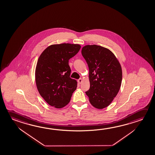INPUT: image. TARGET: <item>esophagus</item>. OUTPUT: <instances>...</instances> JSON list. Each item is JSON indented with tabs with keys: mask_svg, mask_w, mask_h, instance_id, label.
Here are the masks:
<instances>
[{
	"mask_svg": "<svg viewBox=\"0 0 155 155\" xmlns=\"http://www.w3.org/2000/svg\"><path fill=\"white\" fill-rule=\"evenodd\" d=\"M82 82H83V79H79L78 80V83L79 84H81Z\"/></svg>",
	"mask_w": 155,
	"mask_h": 155,
	"instance_id": "1",
	"label": "esophagus"
}]
</instances>
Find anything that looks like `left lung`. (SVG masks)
Masks as SVG:
<instances>
[{"label": "left lung", "instance_id": "8db88e82", "mask_svg": "<svg viewBox=\"0 0 155 155\" xmlns=\"http://www.w3.org/2000/svg\"><path fill=\"white\" fill-rule=\"evenodd\" d=\"M81 54L89 69L90 87L85 93L93 107L104 109L111 103L120 88L121 65L111 51L101 46H84Z\"/></svg>", "mask_w": 155, "mask_h": 155}]
</instances>
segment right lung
<instances>
[{"label": "right lung", "instance_id": "right-lung-1", "mask_svg": "<svg viewBox=\"0 0 155 155\" xmlns=\"http://www.w3.org/2000/svg\"><path fill=\"white\" fill-rule=\"evenodd\" d=\"M79 44L49 46L38 58L35 71L36 86L47 103L57 109L65 107L76 90L77 81L70 77L69 60L78 52Z\"/></svg>", "mask_w": 155, "mask_h": 155}]
</instances>
